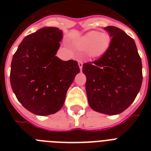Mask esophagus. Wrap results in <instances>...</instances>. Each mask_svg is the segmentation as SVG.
<instances>
[{
  "label": "esophagus",
  "instance_id": "34e87169",
  "mask_svg": "<svg viewBox=\"0 0 151 151\" xmlns=\"http://www.w3.org/2000/svg\"><path fill=\"white\" fill-rule=\"evenodd\" d=\"M78 65H79L80 70H81H81H82V66H83L82 61H78Z\"/></svg>",
  "mask_w": 151,
  "mask_h": 151
}]
</instances>
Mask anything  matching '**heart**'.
<instances>
[{"mask_svg":"<svg viewBox=\"0 0 151 151\" xmlns=\"http://www.w3.org/2000/svg\"><path fill=\"white\" fill-rule=\"evenodd\" d=\"M110 39L105 33L91 31L78 41L76 46L81 52L90 56L98 57L104 54L109 48Z\"/></svg>","mask_w":151,"mask_h":151,"instance_id":"b5f03b06","label":"heart"}]
</instances>
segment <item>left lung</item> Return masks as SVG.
<instances>
[{"label": "left lung", "mask_w": 151, "mask_h": 151, "mask_svg": "<svg viewBox=\"0 0 151 151\" xmlns=\"http://www.w3.org/2000/svg\"><path fill=\"white\" fill-rule=\"evenodd\" d=\"M104 29L111 37L109 48L99 59L83 64L82 72L90 107L116 115L131 105L140 90L142 62L133 39L117 27Z\"/></svg>", "instance_id": "obj_1"}]
</instances>
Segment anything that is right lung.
I'll return each instance as SVG.
<instances>
[{"label": "right lung", "mask_w": 151, "mask_h": 151, "mask_svg": "<svg viewBox=\"0 0 151 151\" xmlns=\"http://www.w3.org/2000/svg\"><path fill=\"white\" fill-rule=\"evenodd\" d=\"M62 39L59 28L44 27L26 37L13 55L11 86L18 100L34 114L58 112L80 72L77 61L55 56Z\"/></svg>", "instance_id": "right-lung-1"}]
</instances>
